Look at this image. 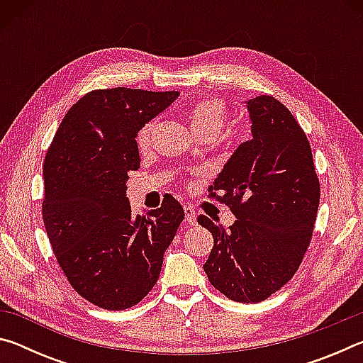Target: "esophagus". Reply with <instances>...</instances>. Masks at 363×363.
Listing matches in <instances>:
<instances>
[{"instance_id":"1","label":"esophagus","mask_w":363,"mask_h":363,"mask_svg":"<svg viewBox=\"0 0 363 363\" xmlns=\"http://www.w3.org/2000/svg\"><path fill=\"white\" fill-rule=\"evenodd\" d=\"M184 211H186V220H187V224L195 225V224H196V213H195L194 208L186 205V206H184Z\"/></svg>"}]
</instances>
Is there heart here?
<instances>
[{
    "label": "heart",
    "instance_id": "b5f03b06",
    "mask_svg": "<svg viewBox=\"0 0 363 363\" xmlns=\"http://www.w3.org/2000/svg\"><path fill=\"white\" fill-rule=\"evenodd\" d=\"M186 115L190 131L194 133V136L208 134V136L214 139L220 133V130H223L227 118V108L219 99H200L187 108ZM153 123H145L138 131L136 143L139 149H145L150 144Z\"/></svg>",
    "mask_w": 363,
    "mask_h": 363
}]
</instances>
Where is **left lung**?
I'll return each mask as SVG.
<instances>
[{
  "label": "left lung",
  "mask_w": 363,
  "mask_h": 363,
  "mask_svg": "<svg viewBox=\"0 0 363 363\" xmlns=\"http://www.w3.org/2000/svg\"><path fill=\"white\" fill-rule=\"evenodd\" d=\"M251 138L237 147L210 186L235 214L229 229L200 214L214 247L203 269L237 303H261L296 272L311 243L320 184L303 128L272 96L247 101Z\"/></svg>",
  "instance_id": "left-lung-1"
}]
</instances>
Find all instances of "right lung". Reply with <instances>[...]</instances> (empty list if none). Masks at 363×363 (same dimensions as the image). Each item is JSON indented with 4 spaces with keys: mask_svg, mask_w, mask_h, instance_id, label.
I'll use <instances>...</instances> for the list:
<instances>
[{
    "mask_svg": "<svg viewBox=\"0 0 363 363\" xmlns=\"http://www.w3.org/2000/svg\"><path fill=\"white\" fill-rule=\"evenodd\" d=\"M177 91L112 88L84 94L64 116L43 176V220L54 255L79 296L107 311L144 299L184 219L173 196L131 214L128 173L140 167L136 136Z\"/></svg>",
    "mask_w": 363,
    "mask_h": 363,
    "instance_id": "right-lung-1",
    "label": "right lung"
}]
</instances>
